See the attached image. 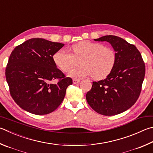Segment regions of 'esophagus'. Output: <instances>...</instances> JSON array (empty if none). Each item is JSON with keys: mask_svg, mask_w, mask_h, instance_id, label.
<instances>
[{"mask_svg": "<svg viewBox=\"0 0 153 153\" xmlns=\"http://www.w3.org/2000/svg\"><path fill=\"white\" fill-rule=\"evenodd\" d=\"M80 82V80L78 79H73V83L74 84H76L77 83H79Z\"/></svg>", "mask_w": 153, "mask_h": 153, "instance_id": "34e87169", "label": "esophagus"}]
</instances>
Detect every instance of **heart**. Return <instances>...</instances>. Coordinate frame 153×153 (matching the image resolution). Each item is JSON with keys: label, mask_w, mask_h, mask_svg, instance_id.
I'll list each match as a JSON object with an SVG mask.
<instances>
[{"label": "heart", "mask_w": 153, "mask_h": 153, "mask_svg": "<svg viewBox=\"0 0 153 153\" xmlns=\"http://www.w3.org/2000/svg\"><path fill=\"white\" fill-rule=\"evenodd\" d=\"M71 53L59 49L53 55L54 63L63 71L68 72L77 64L79 67L69 72V76L80 78L91 76L101 79L109 76L116 62V52L101 43L83 41L71 47Z\"/></svg>", "instance_id": "obj_1"}]
</instances>
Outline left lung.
<instances>
[{
  "label": "left lung",
  "instance_id": "obj_1",
  "mask_svg": "<svg viewBox=\"0 0 153 153\" xmlns=\"http://www.w3.org/2000/svg\"><path fill=\"white\" fill-rule=\"evenodd\" d=\"M94 41L109 42L116 52V62L106 78L93 82L86 100L100 114H118L132 107L139 97L145 64L137 48L123 39L105 35Z\"/></svg>",
  "mask_w": 153,
  "mask_h": 153
}]
</instances>
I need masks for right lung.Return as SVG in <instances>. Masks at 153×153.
Returning <instances> with one entry per match:
<instances>
[{
	"label": "right lung",
	"instance_id": "right-lung-1",
	"mask_svg": "<svg viewBox=\"0 0 153 153\" xmlns=\"http://www.w3.org/2000/svg\"><path fill=\"white\" fill-rule=\"evenodd\" d=\"M64 44L33 38L11 53L5 75L10 96L22 109L37 115L53 112L62 104L72 79L57 68L53 56ZM56 80L55 84L52 82Z\"/></svg>",
	"mask_w": 153,
	"mask_h": 153
}]
</instances>
